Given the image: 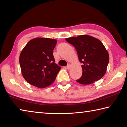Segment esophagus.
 Here are the masks:
<instances>
[{
	"mask_svg": "<svg viewBox=\"0 0 127 127\" xmlns=\"http://www.w3.org/2000/svg\"><path fill=\"white\" fill-rule=\"evenodd\" d=\"M66 69H70V64H68V65L66 66L65 67Z\"/></svg>",
	"mask_w": 127,
	"mask_h": 127,
	"instance_id": "1",
	"label": "esophagus"
}]
</instances>
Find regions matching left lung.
I'll return each mask as SVG.
<instances>
[{
    "label": "left lung",
    "instance_id": "8db88e82",
    "mask_svg": "<svg viewBox=\"0 0 127 127\" xmlns=\"http://www.w3.org/2000/svg\"><path fill=\"white\" fill-rule=\"evenodd\" d=\"M76 49L78 59L82 63V75L76 81L90 85L98 81L106 72L109 55L100 41L92 36L83 35L65 38Z\"/></svg>",
    "mask_w": 127,
    "mask_h": 127
}]
</instances>
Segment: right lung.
<instances>
[{"mask_svg":"<svg viewBox=\"0 0 127 127\" xmlns=\"http://www.w3.org/2000/svg\"><path fill=\"white\" fill-rule=\"evenodd\" d=\"M55 39L37 37L27 42L21 51L20 64L23 78L38 88L52 84L61 67L55 62L53 51Z\"/></svg>","mask_w":127,"mask_h":127,"instance_id":"1","label":"right lung"}]
</instances>
